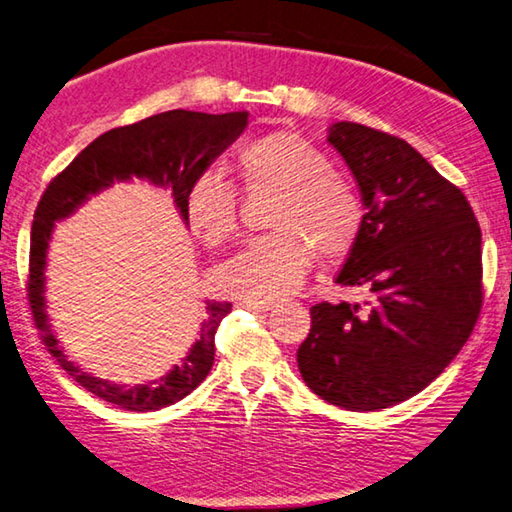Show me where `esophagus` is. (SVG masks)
<instances>
[{"mask_svg": "<svg viewBox=\"0 0 512 512\" xmlns=\"http://www.w3.org/2000/svg\"><path fill=\"white\" fill-rule=\"evenodd\" d=\"M237 306L239 309H248V311H271L273 302L271 300H239Z\"/></svg>", "mask_w": 512, "mask_h": 512, "instance_id": "1", "label": "esophagus"}]
</instances>
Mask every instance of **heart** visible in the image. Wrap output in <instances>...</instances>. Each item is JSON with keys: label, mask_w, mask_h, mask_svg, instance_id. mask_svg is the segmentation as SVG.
<instances>
[{"label": "heart", "mask_w": 512, "mask_h": 512, "mask_svg": "<svg viewBox=\"0 0 512 512\" xmlns=\"http://www.w3.org/2000/svg\"><path fill=\"white\" fill-rule=\"evenodd\" d=\"M241 185L248 192L275 190L268 228L277 232L250 241L221 264L217 284L244 300H275L302 286L315 257L340 259L365 228L358 190L331 170L327 154L295 132H271L241 145L235 154ZM190 230L210 246L237 235L235 185L217 172H201L183 197Z\"/></svg>", "instance_id": "b5f03b06"}]
</instances>
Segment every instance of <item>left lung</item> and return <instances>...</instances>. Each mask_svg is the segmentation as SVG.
<instances>
[{
  "mask_svg": "<svg viewBox=\"0 0 512 512\" xmlns=\"http://www.w3.org/2000/svg\"><path fill=\"white\" fill-rule=\"evenodd\" d=\"M365 212L338 273L365 304L311 306L297 367L313 394L376 412L421 392L466 345L481 311V228L468 199L410 143L358 123L329 127Z\"/></svg>",
  "mask_w": 512,
  "mask_h": 512,
  "instance_id": "1",
  "label": "left lung"
}]
</instances>
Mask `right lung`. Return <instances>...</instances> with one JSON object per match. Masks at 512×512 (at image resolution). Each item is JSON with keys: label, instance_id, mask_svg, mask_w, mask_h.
Masks as SVG:
<instances>
[{"label": "right lung", "instance_id": "1", "mask_svg": "<svg viewBox=\"0 0 512 512\" xmlns=\"http://www.w3.org/2000/svg\"><path fill=\"white\" fill-rule=\"evenodd\" d=\"M248 125V111L230 114H201V111L172 109L141 120V123L109 129L87 145L55 179L46 185L37 203L31 228L29 259V304L40 338L60 362V367L87 392L129 412H152L179 403L210 374L215 362V333L219 322L230 313V302H208V320L201 324L181 365H174L165 376L145 385H116L82 371L64 356L58 338L53 336L46 315V250H49L55 221L73 215L91 194L107 190L116 181L145 179L170 190L174 206L183 215V197L192 179L208 170V165L239 138ZM188 224V221H185Z\"/></svg>", "mask_w": 512, "mask_h": 512}]
</instances>
